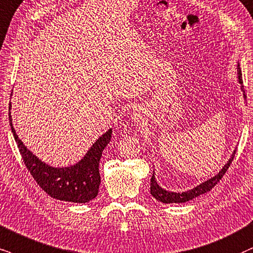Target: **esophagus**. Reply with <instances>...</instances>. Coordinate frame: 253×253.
Segmentation results:
<instances>
[{
  "mask_svg": "<svg viewBox=\"0 0 253 253\" xmlns=\"http://www.w3.org/2000/svg\"><path fill=\"white\" fill-rule=\"evenodd\" d=\"M132 119L134 120V121H139L140 119H141V114H140V112L137 111V110H135L133 112V114H132Z\"/></svg>",
  "mask_w": 253,
  "mask_h": 253,
  "instance_id": "1",
  "label": "esophagus"
}]
</instances>
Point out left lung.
I'll list each match as a JSON object with an SVG mask.
<instances>
[{
	"mask_svg": "<svg viewBox=\"0 0 253 253\" xmlns=\"http://www.w3.org/2000/svg\"><path fill=\"white\" fill-rule=\"evenodd\" d=\"M237 73H238V82L239 84H241V88L242 91L244 92V86H243V79H242V71H241V68H239V64L237 65ZM246 97L245 95V92H244V98ZM235 153L236 150H233L231 158L228 161V164H226L224 167L222 168V170H220L218 174L215 175V176L209 178V180L203 182V183L198 184L197 187H195L194 189L191 190H188V191H184V193H172V191H167L165 189H162L160 185L156 183L155 181V176H154V172H153V176L150 178V194H152L153 197H155L156 200L160 201V202L162 203H184V202H188V201L193 200V198L200 196V195L202 194H206L208 191H210L212 189L215 185L218 183L220 178L224 176V174L228 170L230 165H231L233 158H235Z\"/></svg>",
	"mask_w": 253,
	"mask_h": 253,
	"instance_id": "left-lung-1",
	"label": "left lung"
}]
</instances>
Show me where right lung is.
<instances>
[{
	"label": "right lung",
	"mask_w": 253,
	"mask_h": 253,
	"mask_svg": "<svg viewBox=\"0 0 253 253\" xmlns=\"http://www.w3.org/2000/svg\"><path fill=\"white\" fill-rule=\"evenodd\" d=\"M11 104H9V121L25 167L37 184L56 200L73 203H87L97 197L100 184L99 161L107 143L111 141L112 129L103 134L89 148L78 164L64 168H55L44 164L34 155L18 139L11 123Z\"/></svg>",
	"instance_id": "obj_1"
}]
</instances>
